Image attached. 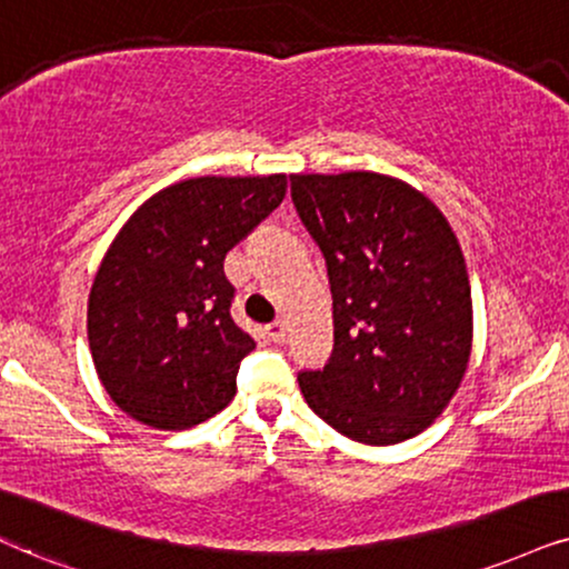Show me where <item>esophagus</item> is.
<instances>
[{"instance_id": "34e87169", "label": "esophagus", "mask_w": 569, "mask_h": 569, "mask_svg": "<svg viewBox=\"0 0 569 569\" xmlns=\"http://www.w3.org/2000/svg\"><path fill=\"white\" fill-rule=\"evenodd\" d=\"M268 336L276 343H283L286 341V326H283V322H272V326H268Z\"/></svg>"}]
</instances>
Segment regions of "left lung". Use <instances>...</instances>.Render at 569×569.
I'll use <instances>...</instances> for the list:
<instances>
[{"instance_id": "obj_1", "label": "left lung", "mask_w": 569, "mask_h": 569, "mask_svg": "<svg viewBox=\"0 0 569 569\" xmlns=\"http://www.w3.org/2000/svg\"><path fill=\"white\" fill-rule=\"evenodd\" d=\"M291 199L333 293V355L299 372L307 405L359 443L422 433L472 351L470 278L449 220L426 193L370 170L291 176Z\"/></svg>"}]
</instances>
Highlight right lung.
I'll return each mask as SVG.
<instances>
[{"label":"right lung","instance_id":"obj_1","mask_svg":"<svg viewBox=\"0 0 569 569\" xmlns=\"http://www.w3.org/2000/svg\"><path fill=\"white\" fill-rule=\"evenodd\" d=\"M286 197V176H204L157 191L107 249L89 293V349L133 420L186 430L236 397L254 338L231 318L226 254Z\"/></svg>","mask_w":569,"mask_h":569}]
</instances>
